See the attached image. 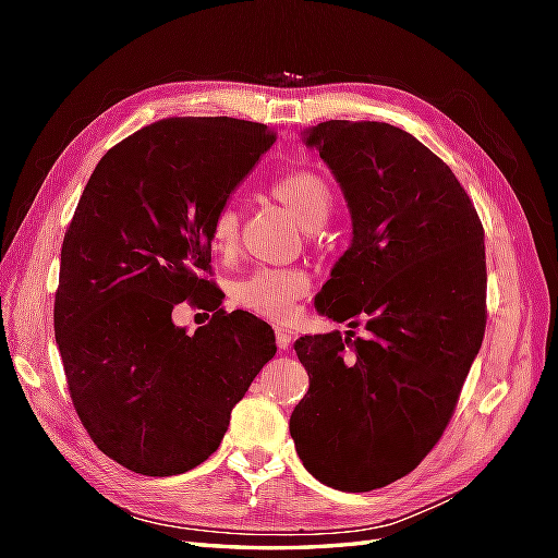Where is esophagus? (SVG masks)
<instances>
[{"label": "esophagus", "instance_id": "34e87169", "mask_svg": "<svg viewBox=\"0 0 558 558\" xmlns=\"http://www.w3.org/2000/svg\"><path fill=\"white\" fill-rule=\"evenodd\" d=\"M290 342H292L290 330L278 326V328H276V345H278L280 350H288V348H290Z\"/></svg>", "mask_w": 558, "mask_h": 558}]
</instances>
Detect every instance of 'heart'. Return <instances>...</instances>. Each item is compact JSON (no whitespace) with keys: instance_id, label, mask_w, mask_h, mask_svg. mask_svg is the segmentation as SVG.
<instances>
[{"instance_id":"1","label":"heart","mask_w":558,"mask_h":558,"mask_svg":"<svg viewBox=\"0 0 558 558\" xmlns=\"http://www.w3.org/2000/svg\"><path fill=\"white\" fill-rule=\"evenodd\" d=\"M272 198L286 206L302 228H322L333 210L330 186L316 172H290L270 186ZM240 242V213L222 206L210 225V244L218 256H230ZM310 290V278L300 268H256L232 286V302L256 316L286 322L294 304Z\"/></svg>"}]
</instances>
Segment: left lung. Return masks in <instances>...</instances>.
I'll list each match as a JSON object with an SVG mask.
<instances>
[{
	"instance_id": "8db88e82",
	"label": "left lung",
	"mask_w": 558,
	"mask_h": 558,
	"mask_svg": "<svg viewBox=\"0 0 558 558\" xmlns=\"http://www.w3.org/2000/svg\"><path fill=\"white\" fill-rule=\"evenodd\" d=\"M302 141L352 218L316 312L369 333L294 342L310 390L290 436L318 482L372 492L417 468L456 410L487 324L484 232L448 165L402 129L330 120Z\"/></svg>"
}]
</instances>
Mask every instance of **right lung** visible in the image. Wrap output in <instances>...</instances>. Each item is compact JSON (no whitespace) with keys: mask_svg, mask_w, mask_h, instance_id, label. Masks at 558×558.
<instances>
[{"mask_svg":"<svg viewBox=\"0 0 558 558\" xmlns=\"http://www.w3.org/2000/svg\"><path fill=\"white\" fill-rule=\"evenodd\" d=\"M266 124L170 117L105 153L64 234L54 338L93 444L126 470L170 477L218 450L230 412L276 354L272 328L217 312L194 337L184 299L218 310L210 225L272 146Z\"/></svg>","mask_w":558,"mask_h":558,"instance_id":"obj_1","label":"right lung"}]
</instances>
